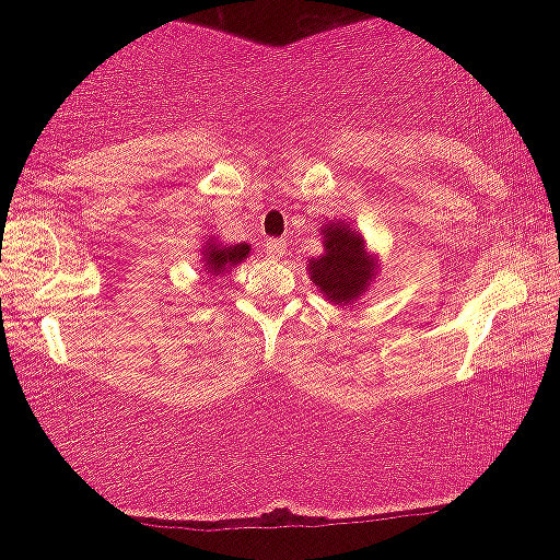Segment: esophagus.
Listing matches in <instances>:
<instances>
[{
	"label": "esophagus",
	"instance_id": "esophagus-1",
	"mask_svg": "<svg viewBox=\"0 0 560 560\" xmlns=\"http://www.w3.org/2000/svg\"><path fill=\"white\" fill-rule=\"evenodd\" d=\"M266 253L271 255V258H284L287 255V244L281 240H268L266 242Z\"/></svg>",
	"mask_w": 560,
	"mask_h": 560
}]
</instances>
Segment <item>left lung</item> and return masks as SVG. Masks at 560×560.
<instances>
[{
	"instance_id": "1",
	"label": "left lung",
	"mask_w": 560,
	"mask_h": 560,
	"mask_svg": "<svg viewBox=\"0 0 560 560\" xmlns=\"http://www.w3.org/2000/svg\"><path fill=\"white\" fill-rule=\"evenodd\" d=\"M324 255L307 262L311 281L337 305H350L369 289L376 276V260L365 249L363 236L350 223L334 221L320 229Z\"/></svg>"
}]
</instances>
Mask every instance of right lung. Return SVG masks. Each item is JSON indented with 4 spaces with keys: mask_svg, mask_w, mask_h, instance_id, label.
<instances>
[{
    "mask_svg": "<svg viewBox=\"0 0 560 560\" xmlns=\"http://www.w3.org/2000/svg\"><path fill=\"white\" fill-rule=\"evenodd\" d=\"M249 255V244H221L215 240H210L205 244L202 249V262H205V271L210 276L218 273H226L236 262H242Z\"/></svg>",
    "mask_w": 560,
    "mask_h": 560,
    "instance_id": "obj_1",
    "label": "right lung"
}]
</instances>
